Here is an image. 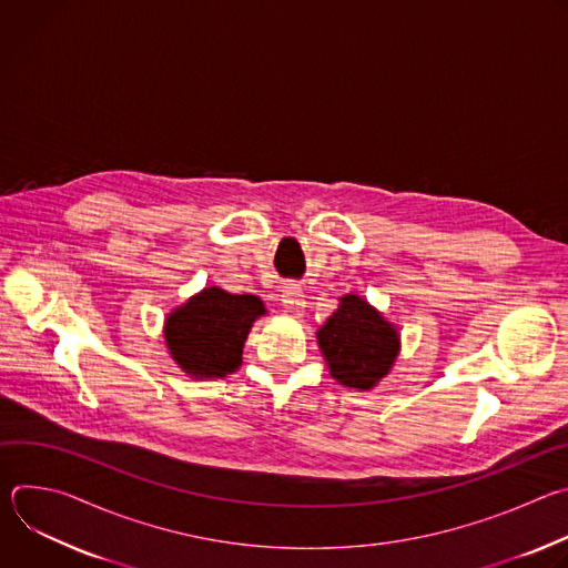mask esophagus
<instances>
[{"mask_svg": "<svg viewBox=\"0 0 568 568\" xmlns=\"http://www.w3.org/2000/svg\"><path fill=\"white\" fill-rule=\"evenodd\" d=\"M281 301L285 305V310L294 316H301L303 310H305V298H303V292L298 285L294 283H287L283 290H281Z\"/></svg>", "mask_w": 568, "mask_h": 568, "instance_id": "34e87169", "label": "esophagus"}]
</instances>
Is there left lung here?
<instances>
[{
    "label": "left lung",
    "instance_id": "1",
    "mask_svg": "<svg viewBox=\"0 0 568 568\" xmlns=\"http://www.w3.org/2000/svg\"><path fill=\"white\" fill-rule=\"evenodd\" d=\"M316 342L331 375L342 386L359 390H371L386 377L399 351L393 323L357 294L339 298V307L318 328Z\"/></svg>",
    "mask_w": 568,
    "mask_h": 568
}]
</instances>
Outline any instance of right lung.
Returning <instances> with one entry per match:
<instances>
[{"label": "right lung", "mask_w": 568, "mask_h": 568, "mask_svg": "<svg viewBox=\"0 0 568 568\" xmlns=\"http://www.w3.org/2000/svg\"><path fill=\"white\" fill-rule=\"evenodd\" d=\"M265 312L254 294L204 287L166 316V346L180 368L193 377L231 375L242 364L254 321Z\"/></svg>", "instance_id": "add662e5"}]
</instances>
